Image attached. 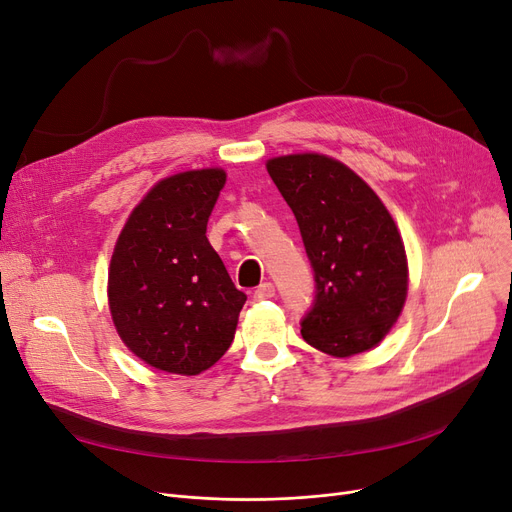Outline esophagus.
I'll return each mask as SVG.
<instances>
[{
  "label": "esophagus",
  "instance_id": "esophagus-1",
  "mask_svg": "<svg viewBox=\"0 0 512 512\" xmlns=\"http://www.w3.org/2000/svg\"><path fill=\"white\" fill-rule=\"evenodd\" d=\"M274 294H276L274 284H272V282H263L261 286H257V288H255V292H253V299H255V301H265V299H272Z\"/></svg>",
  "mask_w": 512,
  "mask_h": 512
}]
</instances>
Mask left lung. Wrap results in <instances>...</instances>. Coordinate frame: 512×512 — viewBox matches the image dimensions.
<instances>
[{
	"label": "left lung",
	"mask_w": 512,
	"mask_h": 512,
	"mask_svg": "<svg viewBox=\"0 0 512 512\" xmlns=\"http://www.w3.org/2000/svg\"><path fill=\"white\" fill-rule=\"evenodd\" d=\"M267 172L297 218L313 267L315 299L301 319L305 342L332 357L369 351L407 299V255L392 215L332 157H274Z\"/></svg>",
	"instance_id": "1"
}]
</instances>
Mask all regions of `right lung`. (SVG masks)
I'll return each instance as SVG.
<instances>
[{"mask_svg":"<svg viewBox=\"0 0 512 512\" xmlns=\"http://www.w3.org/2000/svg\"><path fill=\"white\" fill-rule=\"evenodd\" d=\"M218 168L157 182L120 232L107 278L114 326L147 365L197 375L228 351L247 301L205 236Z\"/></svg>","mask_w":512,"mask_h":512,"instance_id":"1","label":"right lung"}]
</instances>
